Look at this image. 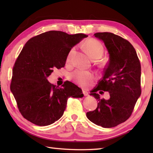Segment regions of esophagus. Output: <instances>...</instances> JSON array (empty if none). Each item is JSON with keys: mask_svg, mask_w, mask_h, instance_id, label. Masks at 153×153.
Returning a JSON list of instances; mask_svg holds the SVG:
<instances>
[{"mask_svg": "<svg viewBox=\"0 0 153 153\" xmlns=\"http://www.w3.org/2000/svg\"><path fill=\"white\" fill-rule=\"evenodd\" d=\"M83 95H85V96H87V95H89L88 92L86 91H84V90H83Z\"/></svg>", "mask_w": 153, "mask_h": 153, "instance_id": "34e87169", "label": "esophagus"}]
</instances>
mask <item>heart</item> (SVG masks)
<instances>
[{
  "label": "heart",
  "mask_w": 153,
  "mask_h": 153,
  "mask_svg": "<svg viewBox=\"0 0 153 153\" xmlns=\"http://www.w3.org/2000/svg\"><path fill=\"white\" fill-rule=\"evenodd\" d=\"M84 48L89 56L93 60H97L102 56L104 53V48L102 45L99 41L91 39L85 42L84 44ZM74 49H71L68 53L66 58L67 62H70L71 55L73 54ZM72 77L75 82L82 87H87L94 80V75L89 72L83 70H76L72 74Z\"/></svg>",
  "instance_id": "1"
}]
</instances>
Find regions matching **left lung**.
Instances as JSON below:
<instances>
[{"mask_svg": "<svg viewBox=\"0 0 153 153\" xmlns=\"http://www.w3.org/2000/svg\"><path fill=\"white\" fill-rule=\"evenodd\" d=\"M94 35L105 43L109 62L97 87L90 93L98 100V105L86 115L97 126L113 128L130 117L141 95V64L134 47L128 40L108 32ZM101 90L109 92L108 100L100 99L96 93Z\"/></svg>", "mask_w": 153, "mask_h": 153, "instance_id": "8db88e82", "label": "left lung"}]
</instances>
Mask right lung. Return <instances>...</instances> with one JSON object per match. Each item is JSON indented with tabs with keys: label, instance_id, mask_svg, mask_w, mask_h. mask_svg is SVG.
<instances>
[{
	"label": "right lung",
	"instance_id": "add662e5",
	"mask_svg": "<svg viewBox=\"0 0 153 153\" xmlns=\"http://www.w3.org/2000/svg\"><path fill=\"white\" fill-rule=\"evenodd\" d=\"M49 31L31 38L22 48L13 67L10 90L24 118L39 126L59 120L70 97L82 98V91L66 81L63 87L48 82L53 69L64 67L74 45L87 37Z\"/></svg>",
	"mask_w": 153,
	"mask_h": 153
}]
</instances>
